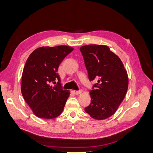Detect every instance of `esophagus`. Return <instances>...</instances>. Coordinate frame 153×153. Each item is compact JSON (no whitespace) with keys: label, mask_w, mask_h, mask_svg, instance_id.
<instances>
[{"label":"esophagus","mask_w":153,"mask_h":153,"mask_svg":"<svg viewBox=\"0 0 153 153\" xmlns=\"http://www.w3.org/2000/svg\"><path fill=\"white\" fill-rule=\"evenodd\" d=\"M82 92V90H79V91H75V94H76V95H79V94H80Z\"/></svg>","instance_id":"1"}]
</instances>
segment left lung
Segmentation results:
<instances>
[{
	"instance_id": "obj_1",
	"label": "left lung",
	"mask_w": 153,
	"mask_h": 153,
	"mask_svg": "<svg viewBox=\"0 0 153 153\" xmlns=\"http://www.w3.org/2000/svg\"><path fill=\"white\" fill-rule=\"evenodd\" d=\"M90 81L98 80L90 90L91 103L85 111L96 120L110 117L123 101L128 87V77L118 55L104 45L80 48Z\"/></svg>"
}]
</instances>
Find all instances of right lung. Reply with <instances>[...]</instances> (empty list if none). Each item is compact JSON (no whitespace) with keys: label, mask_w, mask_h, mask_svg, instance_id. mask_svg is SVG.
<instances>
[{"label":"right lung","mask_w":153,"mask_h":153,"mask_svg":"<svg viewBox=\"0 0 153 153\" xmlns=\"http://www.w3.org/2000/svg\"><path fill=\"white\" fill-rule=\"evenodd\" d=\"M73 50L66 45L41 47L27 59L22 74L21 93L37 117L55 118L64 109L70 92L61 87L57 71L63 59ZM57 80V85L52 86Z\"/></svg>","instance_id":"right-lung-1"}]
</instances>
